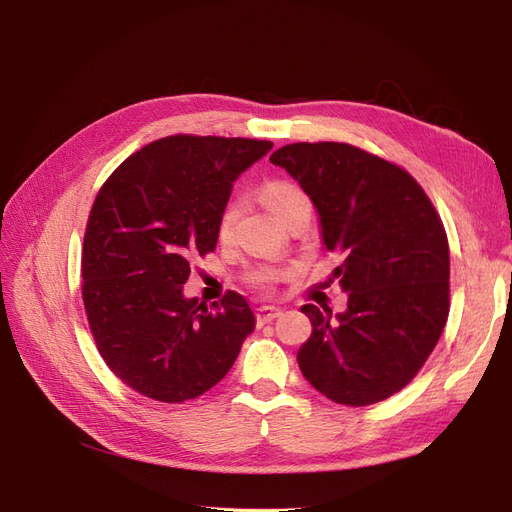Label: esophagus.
<instances>
[{
	"mask_svg": "<svg viewBox=\"0 0 512 512\" xmlns=\"http://www.w3.org/2000/svg\"><path fill=\"white\" fill-rule=\"evenodd\" d=\"M277 316H282V309H280V307L262 305V307L256 309V320H258V324H267V322L275 320Z\"/></svg>",
	"mask_w": 512,
	"mask_h": 512,
	"instance_id": "34e87169",
	"label": "esophagus"
}]
</instances>
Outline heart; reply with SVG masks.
Segmentation results:
<instances>
[{
  "mask_svg": "<svg viewBox=\"0 0 512 512\" xmlns=\"http://www.w3.org/2000/svg\"><path fill=\"white\" fill-rule=\"evenodd\" d=\"M260 198L277 220H282L284 215L297 205L309 203L307 194L299 188V185H294L290 181H269L265 188H262ZM237 213H239V203L237 200H232V203H228V207L222 211L220 228H218L220 237L230 235L232 224L237 220ZM284 275L286 271H280V269H258V271H252L247 280H250V284H254L256 288H271L277 280H282Z\"/></svg>",
  "mask_w": 512,
  "mask_h": 512,
  "instance_id": "b5f03b06",
  "label": "heart"
}]
</instances>
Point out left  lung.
<instances>
[{
    "instance_id": "obj_1",
    "label": "left lung",
    "mask_w": 512,
    "mask_h": 512,
    "mask_svg": "<svg viewBox=\"0 0 512 512\" xmlns=\"http://www.w3.org/2000/svg\"><path fill=\"white\" fill-rule=\"evenodd\" d=\"M271 162L286 168L320 215L333 275L348 309L303 305L312 335L299 348L305 380L344 406L395 395L436 348L448 318L451 258L440 215L410 173L346 143H294Z\"/></svg>"
}]
</instances>
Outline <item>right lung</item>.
Returning <instances> with one entry per match:
<instances>
[{
	"label": "right lung",
	"mask_w": 512,
	"mask_h": 512,
	"mask_svg": "<svg viewBox=\"0 0 512 512\" xmlns=\"http://www.w3.org/2000/svg\"><path fill=\"white\" fill-rule=\"evenodd\" d=\"M273 143L177 134L104 181L83 241V303L98 352L130 389L181 404L218 384L254 331L237 292L213 312L183 297L190 256L215 250L232 183Z\"/></svg>",
	"instance_id": "obj_1"
}]
</instances>
